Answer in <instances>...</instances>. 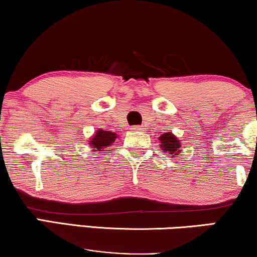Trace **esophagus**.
I'll return each mask as SVG.
<instances>
[{
  "instance_id": "34e87169",
  "label": "esophagus",
  "mask_w": 257,
  "mask_h": 257,
  "mask_svg": "<svg viewBox=\"0 0 257 257\" xmlns=\"http://www.w3.org/2000/svg\"><path fill=\"white\" fill-rule=\"evenodd\" d=\"M133 130H134V132H143L144 128L139 127V125H136V127H133Z\"/></svg>"
}]
</instances>
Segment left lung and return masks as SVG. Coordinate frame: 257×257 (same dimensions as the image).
Returning <instances> with one entry per match:
<instances>
[{
    "label": "left lung",
    "instance_id": "left-lung-1",
    "mask_svg": "<svg viewBox=\"0 0 257 257\" xmlns=\"http://www.w3.org/2000/svg\"><path fill=\"white\" fill-rule=\"evenodd\" d=\"M161 148L162 150L169 155L170 157H177L179 155V148H180V141L173 135L172 133H164L162 134L160 139Z\"/></svg>",
    "mask_w": 257,
    "mask_h": 257
}]
</instances>
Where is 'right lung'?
<instances>
[{
	"instance_id": "obj_1",
	"label": "right lung",
	"mask_w": 257,
	"mask_h": 257,
	"mask_svg": "<svg viewBox=\"0 0 257 257\" xmlns=\"http://www.w3.org/2000/svg\"><path fill=\"white\" fill-rule=\"evenodd\" d=\"M116 137L117 136H116V134H115V133L108 132V130L99 129L95 133V135L93 136L91 142H89V146L94 148V149H96V150H93V151H101L102 149H104L106 147L110 146L111 143H114V141H115V139H116Z\"/></svg>"
}]
</instances>
